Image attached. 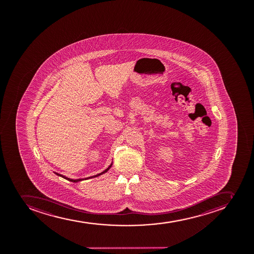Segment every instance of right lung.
<instances>
[{
	"label": "right lung",
	"mask_w": 254,
	"mask_h": 254,
	"mask_svg": "<svg viewBox=\"0 0 254 254\" xmlns=\"http://www.w3.org/2000/svg\"><path fill=\"white\" fill-rule=\"evenodd\" d=\"M113 162H111V164L110 165V166H109L108 168L106 169L105 171H102L101 173L97 174V175H93V176H90V177L88 178H84V179H78V180H72V179H70V178L65 177V176H64V175H61V174L56 173V172H54V173L56 174L57 175H59V176H60V177L64 178V179H65V180H69V181H71V182L73 183H77L79 182V181H82V180H88V179H92V178H95L97 177V176H99V175H101L102 174H105L107 172V171L110 170V167L112 166Z\"/></svg>",
	"instance_id": "add662e5"
}]
</instances>
